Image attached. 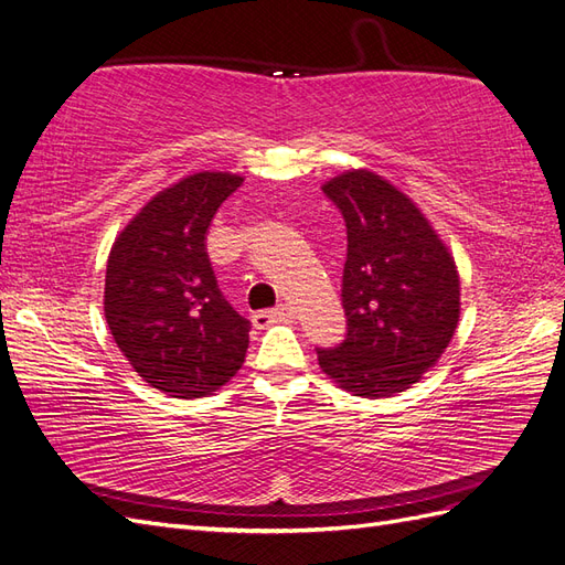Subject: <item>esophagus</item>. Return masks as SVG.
Here are the masks:
<instances>
[{
    "label": "esophagus",
    "instance_id": "obj_1",
    "mask_svg": "<svg viewBox=\"0 0 565 565\" xmlns=\"http://www.w3.org/2000/svg\"><path fill=\"white\" fill-rule=\"evenodd\" d=\"M295 318V309L289 303H280V306H276V309H270V311H259V313H254L252 316V322H254V328H266V324H270V322H280V320H292Z\"/></svg>",
    "mask_w": 565,
    "mask_h": 565
}]
</instances>
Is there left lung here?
<instances>
[{
  "label": "left lung",
  "mask_w": 565,
  "mask_h": 565,
  "mask_svg": "<svg viewBox=\"0 0 565 565\" xmlns=\"http://www.w3.org/2000/svg\"><path fill=\"white\" fill-rule=\"evenodd\" d=\"M347 224L341 306L347 334L316 349L322 372L363 398H388L422 380L459 320V276L417 204L367 169L322 185Z\"/></svg>",
  "instance_id": "left-lung-1"
}]
</instances>
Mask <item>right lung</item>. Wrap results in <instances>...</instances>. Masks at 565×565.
Segmentation results:
<instances>
[{
	"mask_svg": "<svg viewBox=\"0 0 565 565\" xmlns=\"http://www.w3.org/2000/svg\"><path fill=\"white\" fill-rule=\"evenodd\" d=\"M243 185L198 172L136 214L108 256L104 311L117 349L152 388L200 398L243 367L249 320L221 295L207 254L216 210Z\"/></svg>",
	"mask_w": 565,
	"mask_h": 565,
	"instance_id": "obj_1",
	"label": "right lung"
}]
</instances>
